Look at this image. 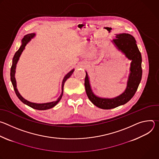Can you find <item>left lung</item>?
<instances>
[{"label":"left lung","mask_w":159,"mask_h":159,"mask_svg":"<svg viewBox=\"0 0 159 159\" xmlns=\"http://www.w3.org/2000/svg\"><path fill=\"white\" fill-rule=\"evenodd\" d=\"M116 38L112 40L119 50L123 52L126 57L131 60L130 64V73L125 92L119 96L114 98H102L96 96L90 87L89 79L87 72L85 77V88L87 96L89 100L96 106L103 109H110L123 105L128 102L134 95L140 83L142 76V55L134 38L128 33L116 34Z\"/></svg>","instance_id":"left-lung-1"}]
</instances>
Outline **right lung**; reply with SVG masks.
<instances>
[{
    "label": "right lung",
    "mask_w": 159,
    "mask_h": 159,
    "mask_svg": "<svg viewBox=\"0 0 159 159\" xmlns=\"http://www.w3.org/2000/svg\"><path fill=\"white\" fill-rule=\"evenodd\" d=\"M35 36L34 33H31V34H26L24 36V38H22L21 42H22V44L21 46L20 47L19 49L16 52L13 59H12V64L11 68V82L12 84L14 91L16 93V96H17V98L22 102L24 104L29 106L30 107L35 109H38V110H46V109H48L50 108H52L53 107H54L55 106H56L58 102L60 101L62 96H63V85L64 84L65 82V81L69 79L71 75L73 74L74 69H72L71 71H70L69 73H68L63 78V81H62V84H61V93L60 96V97L57 99V100L56 101H53V102H47V103H42V104H38V103H34V102H30L28 101H27L26 99H24L22 98L20 94H19V93L18 92L17 89L16 88V80L15 79V72H16V64L19 60V58L22 53V52H23L24 49L25 48V47L26 46V44L28 43V42H30L31 41V39L32 38H33Z\"/></svg>",
    "instance_id": "add662e5"
}]
</instances>
